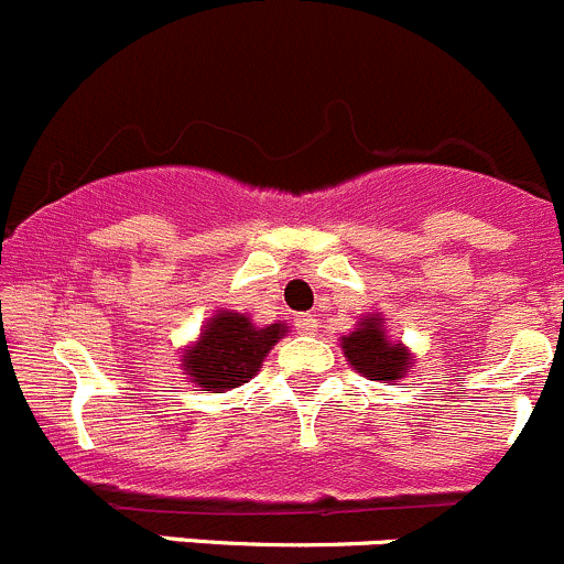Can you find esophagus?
Wrapping results in <instances>:
<instances>
[{
    "label": "esophagus",
    "instance_id": "esophagus-1",
    "mask_svg": "<svg viewBox=\"0 0 564 564\" xmlns=\"http://www.w3.org/2000/svg\"><path fill=\"white\" fill-rule=\"evenodd\" d=\"M293 324H296V329L302 332V335H315L318 332V321H315V315L310 313H302L293 318Z\"/></svg>",
    "mask_w": 564,
    "mask_h": 564
}]
</instances>
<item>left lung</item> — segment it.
<instances>
[{
	"instance_id": "8db88e82",
	"label": "left lung",
	"mask_w": 564,
	"mask_h": 564,
	"mask_svg": "<svg viewBox=\"0 0 564 564\" xmlns=\"http://www.w3.org/2000/svg\"><path fill=\"white\" fill-rule=\"evenodd\" d=\"M343 354L354 371L373 382H393L410 371V354L401 343L384 337L382 318H366L357 332L343 337Z\"/></svg>"
}]
</instances>
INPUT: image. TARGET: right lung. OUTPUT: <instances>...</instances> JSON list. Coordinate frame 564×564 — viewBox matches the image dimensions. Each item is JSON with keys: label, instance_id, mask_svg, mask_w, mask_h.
I'll return each mask as SVG.
<instances>
[{"label": "right lung", "instance_id": "obj_1", "mask_svg": "<svg viewBox=\"0 0 564 564\" xmlns=\"http://www.w3.org/2000/svg\"><path fill=\"white\" fill-rule=\"evenodd\" d=\"M285 332V324L257 329L246 315L218 313L205 326L202 340L182 357V371H187L198 388H238L260 371L265 354Z\"/></svg>", "mask_w": 564, "mask_h": 564}]
</instances>
